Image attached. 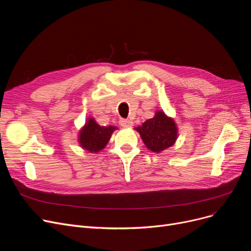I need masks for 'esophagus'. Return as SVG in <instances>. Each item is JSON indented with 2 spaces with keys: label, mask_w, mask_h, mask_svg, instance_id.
I'll return each mask as SVG.
<instances>
[{
  "label": "esophagus",
  "mask_w": 251,
  "mask_h": 251,
  "mask_svg": "<svg viewBox=\"0 0 251 251\" xmlns=\"http://www.w3.org/2000/svg\"><path fill=\"white\" fill-rule=\"evenodd\" d=\"M119 124H120L122 127H131L133 125V122L131 120H128V119H120Z\"/></svg>",
  "instance_id": "esophagus-1"
}]
</instances>
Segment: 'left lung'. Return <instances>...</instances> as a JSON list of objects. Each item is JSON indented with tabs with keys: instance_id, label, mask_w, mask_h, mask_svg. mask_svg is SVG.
I'll return each instance as SVG.
<instances>
[{
	"instance_id": "left-lung-1",
	"label": "left lung",
	"mask_w": 251,
	"mask_h": 251,
	"mask_svg": "<svg viewBox=\"0 0 251 251\" xmlns=\"http://www.w3.org/2000/svg\"><path fill=\"white\" fill-rule=\"evenodd\" d=\"M147 148L153 152H160L173 146L177 138V127L173 119L159 111L142 126L135 128Z\"/></svg>"
}]
</instances>
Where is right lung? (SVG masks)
<instances>
[{
  "label": "right lung",
  "instance_id": "1",
  "mask_svg": "<svg viewBox=\"0 0 251 251\" xmlns=\"http://www.w3.org/2000/svg\"><path fill=\"white\" fill-rule=\"evenodd\" d=\"M114 126H100L95 119H89L83 129L79 134V143L80 146L91 152H98L107 146L114 130Z\"/></svg>",
  "mask_w": 251,
  "mask_h": 251
}]
</instances>
